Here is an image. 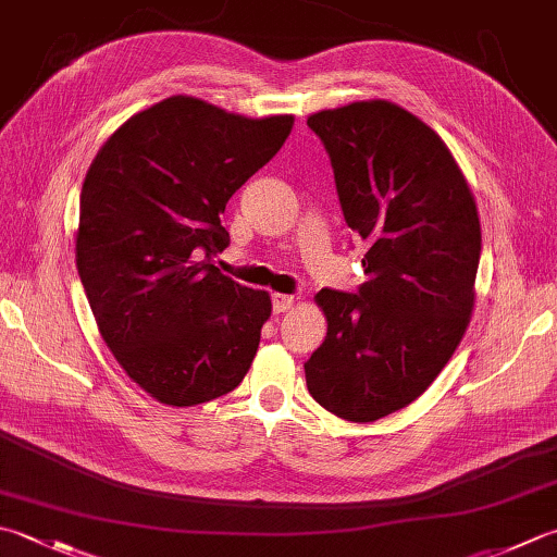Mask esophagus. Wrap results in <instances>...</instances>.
I'll use <instances>...</instances> for the list:
<instances>
[{"mask_svg":"<svg viewBox=\"0 0 557 557\" xmlns=\"http://www.w3.org/2000/svg\"><path fill=\"white\" fill-rule=\"evenodd\" d=\"M294 304H297V297H294V294H272V309H275V313L289 311Z\"/></svg>","mask_w":557,"mask_h":557,"instance_id":"34e87169","label":"esophagus"}]
</instances>
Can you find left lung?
Masks as SVG:
<instances>
[{"label":"left lung","mask_w":557,"mask_h":557,"mask_svg":"<svg viewBox=\"0 0 557 557\" xmlns=\"http://www.w3.org/2000/svg\"><path fill=\"white\" fill-rule=\"evenodd\" d=\"M307 125L331 157L347 226L367 244V282L315 294L329 333L304 372L333 416L374 422L424 394L461 343L481 222L451 151L400 106L359 101Z\"/></svg>","instance_id":"obj_1"}]
</instances>
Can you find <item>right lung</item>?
<instances>
[{
    "label": "right lung",
    "instance_id": "obj_1",
    "mask_svg": "<svg viewBox=\"0 0 557 557\" xmlns=\"http://www.w3.org/2000/svg\"><path fill=\"white\" fill-rule=\"evenodd\" d=\"M292 125L171 96L120 125L86 173L76 232L86 299L120 367L166 406L220 398L253 362L270 297L214 258L228 246V198Z\"/></svg>",
    "mask_w": 557,
    "mask_h": 557
}]
</instances>
